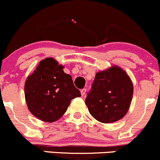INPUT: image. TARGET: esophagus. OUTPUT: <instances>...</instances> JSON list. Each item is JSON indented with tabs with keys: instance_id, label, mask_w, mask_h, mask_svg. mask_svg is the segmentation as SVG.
<instances>
[{
	"instance_id": "34e87169",
	"label": "esophagus",
	"mask_w": 160,
	"mask_h": 160,
	"mask_svg": "<svg viewBox=\"0 0 160 160\" xmlns=\"http://www.w3.org/2000/svg\"><path fill=\"white\" fill-rule=\"evenodd\" d=\"M86 92H87V89H82L81 90H80V92H81V95H82V96H83L84 95L86 94Z\"/></svg>"
}]
</instances>
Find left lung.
<instances>
[{"label": "left lung", "instance_id": "8db88e82", "mask_svg": "<svg viewBox=\"0 0 160 160\" xmlns=\"http://www.w3.org/2000/svg\"><path fill=\"white\" fill-rule=\"evenodd\" d=\"M134 87L128 73L118 66L99 71L85 103L90 115L102 123H112L127 114Z\"/></svg>", "mask_w": 160, "mask_h": 160}]
</instances>
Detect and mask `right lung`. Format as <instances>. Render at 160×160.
I'll return each mask as SVG.
<instances>
[{"label": "right lung", "mask_w": 160, "mask_h": 160, "mask_svg": "<svg viewBox=\"0 0 160 160\" xmlns=\"http://www.w3.org/2000/svg\"><path fill=\"white\" fill-rule=\"evenodd\" d=\"M52 58L41 61L27 77L25 99L30 112L40 120L54 122L63 116L72 99L81 96L71 75Z\"/></svg>", "instance_id": "1"}]
</instances>
